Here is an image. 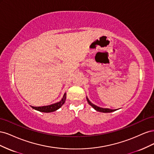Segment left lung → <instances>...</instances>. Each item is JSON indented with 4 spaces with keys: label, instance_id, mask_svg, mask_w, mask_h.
Wrapping results in <instances>:
<instances>
[{
    "label": "left lung",
    "instance_id": "left-lung-1",
    "mask_svg": "<svg viewBox=\"0 0 154 154\" xmlns=\"http://www.w3.org/2000/svg\"><path fill=\"white\" fill-rule=\"evenodd\" d=\"M87 100L88 101V104L91 105L96 110L101 112H114V111L116 110H112V109H103V108H101V107L97 106L94 105L93 103H92L89 100H88L87 97Z\"/></svg>",
    "mask_w": 154,
    "mask_h": 154
}]
</instances>
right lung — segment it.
Wrapping results in <instances>:
<instances>
[{
    "label": "right lung",
    "mask_w": 154,
    "mask_h": 154,
    "mask_svg": "<svg viewBox=\"0 0 154 154\" xmlns=\"http://www.w3.org/2000/svg\"><path fill=\"white\" fill-rule=\"evenodd\" d=\"M66 100V92L65 93L63 98L62 100L58 102V103H56L54 104H52L51 105L48 106H32L31 107L32 109H34L36 110H38L40 112H54L55 110H58L60 109L65 103Z\"/></svg>",
    "instance_id": "obj_1"
}]
</instances>
